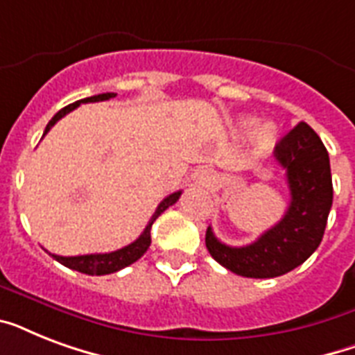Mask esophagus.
I'll list each match as a JSON object with an SVG mask.
<instances>
[{
	"label": "esophagus",
	"instance_id": "esophagus-1",
	"mask_svg": "<svg viewBox=\"0 0 355 355\" xmlns=\"http://www.w3.org/2000/svg\"><path fill=\"white\" fill-rule=\"evenodd\" d=\"M191 180H193L195 186L199 188H210L211 182H214V173L208 169V167H200L191 175Z\"/></svg>",
	"mask_w": 355,
	"mask_h": 355
}]
</instances>
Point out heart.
<instances>
[{"label":"heart","instance_id":"1","mask_svg":"<svg viewBox=\"0 0 355 355\" xmlns=\"http://www.w3.org/2000/svg\"><path fill=\"white\" fill-rule=\"evenodd\" d=\"M239 128H241L243 132L254 133V144H256V150H258L259 155H265V153H269L272 149V145L276 144V127L272 123H263V125H259L256 128V119L254 118H243L239 119Z\"/></svg>","mask_w":355,"mask_h":355}]
</instances>
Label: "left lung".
<instances>
[{"label": "left lung", "instance_id": "1", "mask_svg": "<svg viewBox=\"0 0 355 355\" xmlns=\"http://www.w3.org/2000/svg\"><path fill=\"white\" fill-rule=\"evenodd\" d=\"M275 158L291 191L286 216L245 247H228L206 230L211 258L247 278H275L302 265L322 241L331 210L330 156L308 123H298L276 144Z\"/></svg>", "mask_w": 355, "mask_h": 355}]
</instances>
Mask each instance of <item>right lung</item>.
<instances>
[{
    "mask_svg": "<svg viewBox=\"0 0 355 355\" xmlns=\"http://www.w3.org/2000/svg\"><path fill=\"white\" fill-rule=\"evenodd\" d=\"M116 97V94H99V96H92L86 97V99H80V101H75L68 107H64L62 110H58L55 116L51 118V121L47 123L46 130H44V136H46L51 127L58 119H62L66 114H69L71 110L79 107L80 103H97V101H108V99H112ZM182 195V191H175V193L167 195L166 199L162 200L156 211L150 217V221L147 223V227L141 232V236L132 241L127 247L119 248V250H114V252H105V254H85V256H57V254H51L53 258L57 259L58 263H62L64 267H68V269L79 270V272H85V275H92V276H103V275H110V272H118V270L125 269L134 261H138L145 252H147V248L150 245V227H153V223L156 221V217L164 214V211L173 206L178 200V197Z\"/></svg>",
    "mask_w": 355,
    "mask_h": 355,
    "instance_id": "obj_1",
    "label": "right lung"
}]
</instances>
